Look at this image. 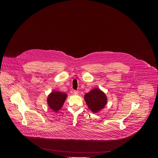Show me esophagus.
<instances>
[{"mask_svg": "<svg viewBox=\"0 0 158 158\" xmlns=\"http://www.w3.org/2000/svg\"><path fill=\"white\" fill-rule=\"evenodd\" d=\"M73 94L75 95H77L78 94V91L77 90H73Z\"/></svg>", "mask_w": 158, "mask_h": 158, "instance_id": "34e87169", "label": "esophagus"}]
</instances>
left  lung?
<instances>
[{
    "mask_svg": "<svg viewBox=\"0 0 158 158\" xmlns=\"http://www.w3.org/2000/svg\"><path fill=\"white\" fill-rule=\"evenodd\" d=\"M84 99L88 108L94 113L102 110L107 103V98L104 92L97 88L86 94Z\"/></svg>",
    "mask_w": 158,
    "mask_h": 158,
    "instance_id": "obj_1",
    "label": "left lung"
}]
</instances>
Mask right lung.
Instances as JSON below:
<instances>
[{"instance_id":"1","label":"right lung","mask_w":158,"mask_h":158,"mask_svg":"<svg viewBox=\"0 0 158 158\" xmlns=\"http://www.w3.org/2000/svg\"><path fill=\"white\" fill-rule=\"evenodd\" d=\"M67 97L68 95L65 93L57 90L53 91L48 96V105L54 111L57 112L63 106Z\"/></svg>"}]
</instances>
